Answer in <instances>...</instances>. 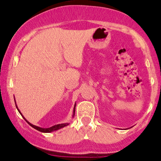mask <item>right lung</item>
Masks as SVG:
<instances>
[{
  "label": "right lung",
  "instance_id": "right-lung-1",
  "mask_svg": "<svg viewBox=\"0 0 161 161\" xmlns=\"http://www.w3.org/2000/svg\"><path fill=\"white\" fill-rule=\"evenodd\" d=\"M15 103H16V102H15ZM16 108H17L18 111H19V114H21V115H22V114H21V113H20L19 110V109H18L17 106H16ZM75 104L74 109H73V116H74V114H75ZM22 116H23V115H22ZM23 117L24 118V119H25V120L26 121L27 123H29V124L31 125V126L33 127V128H34V129H37V130L40 131V132H53V131L58 130V129H61V128H64V127H65V126H66V125H69V123H62V124H57V125H53V126L50 127V128H46V129H44V128H41V127L36 126V125H35L32 124V123H29V122H28V121L26 120V119H25V117H24L23 116Z\"/></svg>",
  "mask_w": 161,
  "mask_h": 161
}]
</instances>
